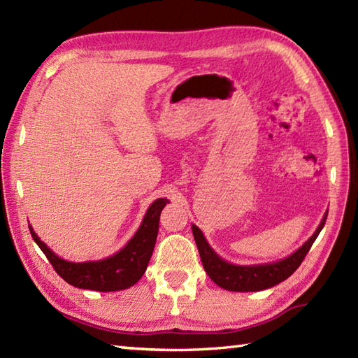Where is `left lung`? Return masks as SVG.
Wrapping results in <instances>:
<instances>
[{
	"label": "left lung",
	"mask_w": 358,
	"mask_h": 358,
	"mask_svg": "<svg viewBox=\"0 0 358 358\" xmlns=\"http://www.w3.org/2000/svg\"><path fill=\"white\" fill-rule=\"evenodd\" d=\"M326 217H328V214H324L320 226L317 227L313 237H310L299 250H295L292 255L283 258V260L268 264L237 266L227 263L212 250V248L208 245L206 238H204V235L195 224H192V234L201 257L203 268L208 272V275L215 285L226 289V291L255 292L281 283V281L291 277L292 273L299 269V266L305 260L310 246H313V243L323 229Z\"/></svg>",
	"instance_id": "left-lung-1"
}]
</instances>
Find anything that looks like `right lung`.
I'll return each mask as SVG.
<instances>
[{"instance_id":"right-lung-1","label":"right lung","mask_w":358,"mask_h":358,"mask_svg":"<svg viewBox=\"0 0 358 358\" xmlns=\"http://www.w3.org/2000/svg\"><path fill=\"white\" fill-rule=\"evenodd\" d=\"M167 203H169L167 199H158L152 203L146 215L143 218L141 226L131 238V241L115 255L98 262H66L63 258L53 254L38 238L32 226H29V231L32 234V238L35 240L36 245L40 246L44 255L48 257V260L53 266L55 272L69 285L80 289H90V291L100 292L121 291V289L134 286L143 277V273L146 272L157 241L159 214H162V210Z\"/></svg>"}]
</instances>
